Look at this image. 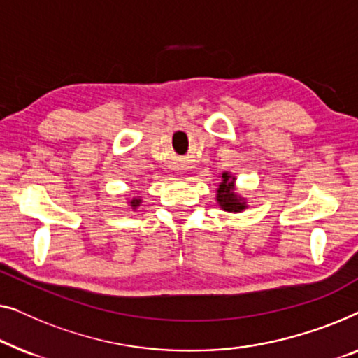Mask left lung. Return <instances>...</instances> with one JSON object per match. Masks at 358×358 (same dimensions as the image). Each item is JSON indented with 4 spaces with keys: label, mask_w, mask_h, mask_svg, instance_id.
I'll use <instances>...</instances> for the list:
<instances>
[{
    "label": "left lung",
    "mask_w": 358,
    "mask_h": 358,
    "mask_svg": "<svg viewBox=\"0 0 358 358\" xmlns=\"http://www.w3.org/2000/svg\"><path fill=\"white\" fill-rule=\"evenodd\" d=\"M235 177H231L229 172L222 173V181L219 183L217 188V203L224 210L229 213H241L246 208L245 201L235 194Z\"/></svg>",
    "instance_id": "8db88e82"
}]
</instances>
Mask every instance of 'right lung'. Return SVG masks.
Returning <instances> with one entry per match:
<instances>
[{"mask_svg":"<svg viewBox=\"0 0 358 358\" xmlns=\"http://www.w3.org/2000/svg\"><path fill=\"white\" fill-rule=\"evenodd\" d=\"M139 204H141V199H139V198H133V199H131V208H133V209L138 208Z\"/></svg>","mask_w":358,"mask_h":358,"instance_id":"right-lung-1","label":"right lung"}]
</instances>
